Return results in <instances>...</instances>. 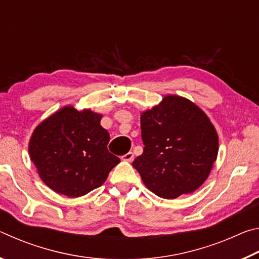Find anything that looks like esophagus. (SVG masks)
Instances as JSON below:
<instances>
[{"label":"esophagus","instance_id":"34e87169","mask_svg":"<svg viewBox=\"0 0 259 259\" xmlns=\"http://www.w3.org/2000/svg\"><path fill=\"white\" fill-rule=\"evenodd\" d=\"M121 159L123 160V161H126V162H131V161L134 160V153H133V152L126 153V154L121 156Z\"/></svg>","mask_w":259,"mask_h":259}]
</instances>
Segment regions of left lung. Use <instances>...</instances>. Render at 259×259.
Masks as SVG:
<instances>
[{
    "label": "left lung",
    "instance_id": "obj_1",
    "mask_svg": "<svg viewBox=\"0 0 259 259\" xmlns=\"http://www.w3.org/2000/svg\"><path fill=\"white\" fill-rule=\"evenodd\" d=\"M144 152L133 162L148 190L163 199L194 192L218 154V136L190 100L166 96L140 116Z\"/></svg>",
    "mask_w": 259,
    "mask_h": 259
}]
</instances>
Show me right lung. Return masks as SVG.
I'll list each match as a JSON object with an SVG mask.
<instances>
[{
    "mask_svg": "<svg viewBox=\"0 0 259 259\" xmlns=\"http://www.w3.org/2000/svg\"><path fill=\"white\" fill-rule=\"evenodd\" d=\"M102 115L73 106L61 108L34 130L29 155L51 190L77 198L106 181L120 159L107 150L109 134L100 125Z\"/></svg>",
    "mask_w": 259,
    "mask_h": 259,
    "instance_id": "right-lung-1",
    "label": "right lung"
}]
</instances>
